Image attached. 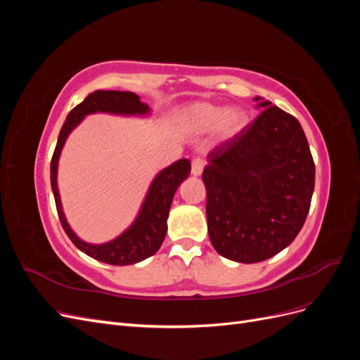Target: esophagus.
<instances>
[{"label":"esophagus","instance_id":"esophagus-1","mask_svg":"<svg viewBox=\"0 0 360 360\" xmlns=\"http://www.w3.org/2000/svg\"><path fill=\"white\" fill-rule=\"evenodd\" d=\"M204 165H205V162L202 159H200V158L193 159L192 160V174H193V176H201Z\"/></svg>","mask_w":360,"mask_h":360}]
</instances>
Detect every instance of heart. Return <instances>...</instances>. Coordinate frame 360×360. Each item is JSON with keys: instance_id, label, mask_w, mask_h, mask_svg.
Instances as JSON below:
<instances>
[{"instance_id": "b5f03b06", "label": "heart", "mask_w": 360, "mask_h": 360, "mask_svg": "<svg viewBox=\"0 0 360 360\" xmlns=\"http://www.w3.org/2000/svg\"><path fill=\"white\" fill-rule=\"evenodd\" d=\"M183 127L192 134H205L216 127L222 139L233 138L246 124V114L240 108L224 111L222 106L210 102H197L181 111Z\"/></svg>"}]
</instances>
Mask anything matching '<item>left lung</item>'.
<instances>
[{
    "instance_id": "1",
    "label": "left lung",
    "mask_w": 360,
    "mask_h": 360,
    "mask_svg": "<svg viewBox=\"0 0 360 360\" xmlns=\"http://www.w3.org/2000/svg\"><path fill=\"white\" fill-rule=\"evenodd\" d=\"M261 111L209 153L202 171L207 228L217 254L258 263L285 249L307 219L315 184L296 117L255 97Z\"/></svg>"
}]
</instances>
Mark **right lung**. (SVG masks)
<instances>
[{
	"mask_svg": "<svg viewBox=\"0 0 360 360\" xmlns=\"http://www.w3.org/2000/svg\"><path fill=\"white\" fill-rule=\"evenodd\" d=\"M148 111V105L141 102L139 97L132 91H93L91 94L85 97L84 102L76 105L69 112L66 122H64L60 130L57 146L52 155L51 186L53 192V198H56V205L63 230L66 231L72 243L79 250H82L84 254L94 259H99L106 264H135L138 261H143L158 252L168 230L167 219L174 193H176L180 183L184 179H188L191 174V162L188 159H180L158 174L153 183H151L136 221L129 230H126L120 237L114 238L112 242H108L103 245H91L82 242L81 238L70 230L66 217H64L57 186V167L60 153L69 134L81 123V120L85 115L93 112L143 115Z\"/></svg>",
	"mask_w": 360,
	"mask_h": 360,
	"instance_id": "right-lung-1",
	"label": "right lung"
}]
</instances>
